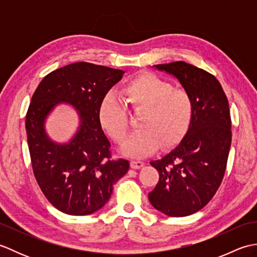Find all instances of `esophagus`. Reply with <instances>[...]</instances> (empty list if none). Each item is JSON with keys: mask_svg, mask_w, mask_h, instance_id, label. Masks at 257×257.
Instances as JSON below:
<instances>
[{"mask_svg": "<svg viewBox=\"0 0 257 257\" xmlns=\"http://www.w3.org/2000/svg\"><path fill=\"white\" fill-rule=\"evenodd\" d=\"M145 166V163L143 161H132L130 162V167L133 169H140Z\"/></svg>", "mask_w": 257, "mask_h": 257, "instance_id": "obj_1", "label": "esophagus"}]
</instances>
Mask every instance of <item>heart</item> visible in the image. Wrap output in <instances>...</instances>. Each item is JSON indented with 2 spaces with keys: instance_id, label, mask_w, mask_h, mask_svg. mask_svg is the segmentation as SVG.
I'll list each match as a JSON object with an SVG mask.
<instances>
[{
  "instance_id": "1",
  "label": "heart",
  "mask_w": 257,
  "mask_h": 257,
  "mask_svg": "<svg viewBox=\"0 0 257 257\" xmlns=\"http://www.w3.org/2000/svg\"><path fill=\"white\" fill-rule=\"evenodd\" d=\"M121 94L127 105L140 113L138 127L123 145L125 156L141 158L161 148L176 146L188 133L193 117L192 96L154 73L141 72L127 80ZM101 128L116 144L129 130L127 108L116 96L107 95L98 109Z\"/></svg>"
}]
</instances>
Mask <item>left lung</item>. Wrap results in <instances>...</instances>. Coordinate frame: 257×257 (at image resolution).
Returning a JSON list of instances; mask_svg holds the SVG:
<instances>
[{"label":"left lung","instance_id":"1","mask_svg":"<svg viewBox=\"0 0 257 257\" xmlns=\"http://www.w3.org/2000/svg\"><path fill=\"white\" fill-rule=\"evenodd\" d=\"M173 75L192 96L193 117L187 135L170 154L150 165L159 181L148 194L168 216H187L204 207L224 177L232 132L230 107L214 76L185 62L155 65Z\"/></svg>","mask_w":257,"mask_h":257}]
</instances>
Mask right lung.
I'll return each mask as SVG.
<instances>
[{"instance_id": "add662e5", "label": "right lung", "mask_w": 257, "mask_h": 257, "mask_svg": "<svg viewBox=\"0 0 257 257\" xmlns=\"http://www.w3.org/2000/svg\"><path fill=\"white\" fill-rule=\"evenodd\" d=\"M124 72L86 62L53 70L37 86L26 112L27 144L34 177L50 203L69 215H88L110 199L129 161L111 159L110 143L98 119L100 102ZM79 111L81 124L68 144L46 135L44 123L57 103Z\"/></svg>"}]
</instances>
